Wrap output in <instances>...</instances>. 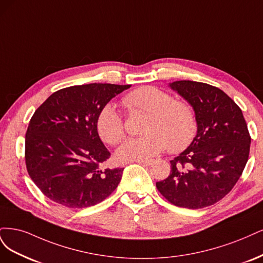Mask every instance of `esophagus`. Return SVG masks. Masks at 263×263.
<instances>
[{"label": "esophagus", "mask_w": 263, "mask_h": 263, "mask_svg": "<svg viewBox=\"0 0 263 263\" xmlns=\"http://www.w3.org/2000/svg\"><path fill=\"white\" fill-rule=\"evenodd\" d=\"M135 162L141 164V165H144V166H148L152 164L151 159H140V160H135Z\"/></svg>", "instance_id": "34e87169"}]
</instances>
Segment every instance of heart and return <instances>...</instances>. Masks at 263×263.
<instances>
[{
  "instance_id": "obj_1",
  "label": "heart",
  "mask_w": 263,
  "mask_h": 263,
  "mask_svg": "<svg viewBox=\"0 0 263 263\" xmlns=\"http://www.w3.org/2000/svg\"><path fill=\"white\" fill-rule=\"evenodd\" d=\"M130 112L147 114L140 138L126 141L117 152L121 162L146 159L168 147L171 153H180L194 140L198 131L193 108L183 100L174 99L169 92L153 86H142L130 91L122 99ZM98 137L110 145H117L125 138L121 116L112 105L101 108L95 121Z\"/></svg>"
}]
</instances>
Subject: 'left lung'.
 I'll return each mask as SVG.
<instances>
[{
  "label": "left lung",
  "instance_id": "left-lung-1",
  "mask_svg": "<svg viewBox=\"0 0 263 263\" xmlns=\"http://www.w3.org/2000/svg\"><path fill=\"white\" fill-rule=\"evenodd\" d=\"M171 87L193 107L198 132L189 147L171 160V174L156 188L174 205L210 206L231 192L247 164V123L241 109L215 86L177 81Z\"/></svg>",
  "mask_w": 263,
  "mask_h": 263
}]
</instances>
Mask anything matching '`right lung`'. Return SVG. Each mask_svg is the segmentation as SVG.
I'll return each mask as SVG.
<instances>
[{"label":"right lung","instance_id":"add662e5","mask_svg":"<svg viewBox=\"0 0 263 263\" xmlns=\"http://www.w3.org/2000/svg\"><path fill=\"white\" fill-rule=\"evenodd\" d=\"M131 85L86 84L58 90L32 115L25 163L45 196L66 208L100 203L119 184L123 168H101L110 152L96 132L98 112Z\"/></svg>","mask_w":263,"mask_h":263}]
</instances>
